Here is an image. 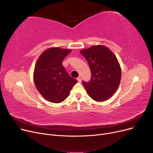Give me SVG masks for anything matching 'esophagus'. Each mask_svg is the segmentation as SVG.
Wrapping results in <instances>:
<instances>
[{
    "mask_svg": "<svg viewBox=\"0 0 153 153\" xmlns=\"http://www.w3.org/2000/svg\"><path fill=\"white\" fill-rule=\"evenodd\" d=\"M77 81H78V82H80L81 83V78L80 77H78L77 78Z\"/></svg>",
    "mask_w": 153,
    "mask_h": 153,
    "instance_id": "esophagus-1",
    "label": "esophagus"
}]
</instances>
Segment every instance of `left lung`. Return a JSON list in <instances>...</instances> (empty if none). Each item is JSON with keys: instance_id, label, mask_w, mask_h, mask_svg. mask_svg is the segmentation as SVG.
Segmentation results:
<instances>
[{"instance_id": "obj_1", "label": "left lung", "mask_w": 153, "mask_h": 153, "mask_svg": "<svg viewBox=\"0 0 153 153\" xmlns=\"http://www.w3.org/2000/svg\"><path fill=\"white\" fill-rule=\"evenodd\" d=\"M81 53L89 63L90 81L82 84L90 97L97 102L105 101L116 92L121 80V68L114 54L102 45L82 50Z\"/></svg>"}]
</instances>
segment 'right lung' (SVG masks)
<instances>
[{
  "label": "right lung",
  "instance_id": "right-lung-1",
  "mask_svg": "<svg viewBox=\"0 0 153 153\" xmlns=\"http://www.w3.org/2000/svg\"><path fill=\"white\" fill-rule=\"evenodd\" d=\"M69 49L51 48L39 56L36 63L33 78L38 92L47 100L60 103L65 100L77 82L62 65L71 53Z\"/></svg>",
  "mask_w": 153,
  "mask_h": 153
}]
</instances>
